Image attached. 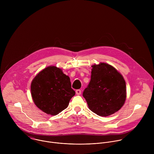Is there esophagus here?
<instances>
[{"instance_id":"obj_1","label":"esophagus","mask_w":154,"mask_h":154,"mask_svg":"<svg viewBox=\"0 0 154 154\" xmlns=\"http://www.w3.org/2000/svg\"><path fill=\"white\" fill-rule=\"evenodd\" d=\"M75 93H76V94H77V95H80L82 91H81L80 90H77L75 91Z\"/></svg>"}]
</instances>
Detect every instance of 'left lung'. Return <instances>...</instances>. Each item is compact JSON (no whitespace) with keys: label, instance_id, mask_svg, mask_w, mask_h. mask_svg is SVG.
Instances as JSON below:
<instances>
[{"label":"left lung","instance_id":"8db88e82","mask_svg":"<svg viewBox=\"0 0 154 154\" xmlns=\"http://www.w3.org/2000/svg\"><path fill=\"white\" fill-rule=\"evenodd\" d=\"M92 67L91 80L83 96L93 112L108 116L123 106L126 99L125 82L111 65L100 63Z\"/></svg>","mask_w":154,"mask_h":154}]
</instances>
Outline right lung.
Returning a JSON list of instances; mask_svg holds the SVG:
<instances>
[{
	"mask_svg": "<svg viewBox=\"0 0 154 154\" xmlns=\"http://www.w3.org/2000/svg\"><path fill=\"white\" fill-rule=\"evenodd\" d=\"M31 93L35 104L51 115H56L66 108L75 94L69 77L55 66L45 68L34 78Z\"/></svg>",
	"mask_w": 154,
	"mask_h": 154,
	"instance_id": "1",
	"label": "right lung"
}]
</instances>
